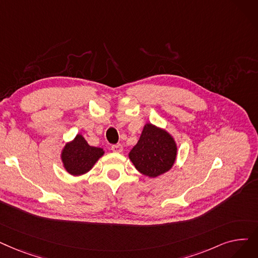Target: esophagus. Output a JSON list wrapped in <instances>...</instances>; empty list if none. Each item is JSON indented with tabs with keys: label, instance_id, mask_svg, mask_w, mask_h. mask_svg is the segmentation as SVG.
<instances>
[{
	"label": "esophagus",
	"instance_id": "1",
	"mask_svg": "<svg viewBox=\"0 0 258 258\" xmlns=\"http://www.w3.org/2000/svg\"><path fill=\"white\" fill-rule=\"evenodd\" d=\"M111 151L115 152V153H121L123 151V147L121 144H115V145H111Z\"/></svg>",
	"mask_w": 258,
	"mask_h": 258
}]
</instances>
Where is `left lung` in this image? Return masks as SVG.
<instances>
[{
	"instance_id": "left-lung-1",
	"label": "left lung",
	"mask_w": 258,
	"mask_h": 258,
	"mask_svg": "<svg viewBox=\"0 0 258 258\" xmlns=\"http://www.w3.org/2000/svg\"><path fill=\"white\" fill-rule=\"evenodd\" d=\"M177 150V143L169 132L147 123L137 144L128 153V158L140 174L156 178L172 169Z\"/></svg>"
}]
</instances>
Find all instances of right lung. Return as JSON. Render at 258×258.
<instances>
[{
    "mask_svg": "<svg viewBox=\"0 0 258 258\" xmlns=\"http://www.w3.org/2000/svg\"><path fill=\"white\" fill-rule=\"evenodd\" d=\"M103 155V149L92 147L81 134H77L72 141L65 143L61 151V161L67 173L82 176L91 171Z\"/></svg>",
    "mask_w": 258,
    "mask_h": 258,
    "instance_id": "obj_1",
    "label": "right lung"
}]
</instances>
